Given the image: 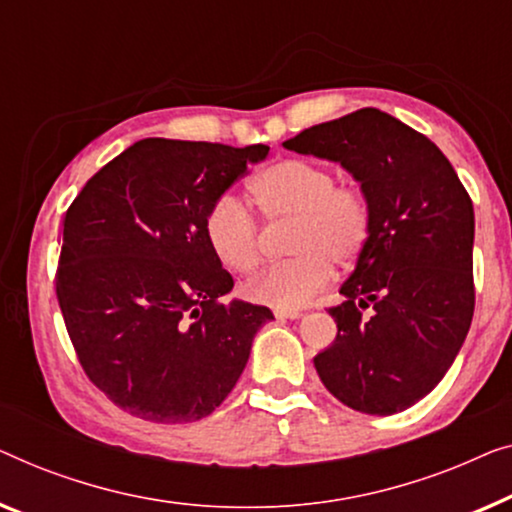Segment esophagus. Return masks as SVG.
Masks as SVG:
<instances>
[{"label": "esophagus", "mask_w": 512, "mask_h": 512, "mask_svg": "<svg viewBox=\"0 0 512 512\" xmlns=\"http://www.w3.org/2000/svg\"><path fill=\"white\" fill-rule=\"evenodd\" d=\"M273 315H276L278 320H297L301 318V311H287V308H273Z\"/></svg>", "instance_id": "obj_1"}]
</instances>
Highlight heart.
<instances>
[{"instance_id":"heart-1","label":"heart","mask_w":512,"mask_h":512,"mask_svg":"<svg viewBox=\"0 0 512 512\" xmlns=\"http://www.w3.org/2000/svg\"><path fill=\"white\" fill-rule=\"evenodd\" d=\"M248 192L266 220H292L287 253L294 257L257 273L243 290L257 304L299 311L331 280V262L348 266L369 243V201L357 187L336 185L322 164L283 157L259 169ZM204 236L225 269L248 273L257 266L262 250L257 220L234 197L213 201Z\"/></svg>"}]
</instances>
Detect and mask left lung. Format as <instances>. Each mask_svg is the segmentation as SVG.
<instances>
[{
	"mask_svg": "<svg viewBox=\"0 0 512 512\" xmlns=\"http://www.w3.org/2000/svg\"><path fill=\"white\" fill-rule=\"evenodd\" d=\"M283 146L341 164L371 208L369 243L341 285L345 301L329 308L338 334L313 359L318 376L359 413L406 410L441 383L469 334V192L436 143L378 109L313 125Z\"/></svg>",
	"mask_w": 512,
	"mask_h": 512,
	"instance_id": "obj_1",
	"label": "left lung"
}]
</instances>
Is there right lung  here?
<instances>
[{
  "instance_id": "right-lung-1",
  "label": "right lung",
  "mask_w": 512,
  "mask_h": 512,
  "mask_svg": "<svg viewBox=\"0 0 512 512\" xmlns=\"http://www.w3.org/2000/svg\"><path fill=\"white\" fill-rule=\"evenodd\" d=\"M269 146L143 139L90 178L64 215L55 290L88 378L125 413L211 415L246 369L266 306L220 297L234 278L204 236L213 201Z\"/></svg>"
}]
</instances>
